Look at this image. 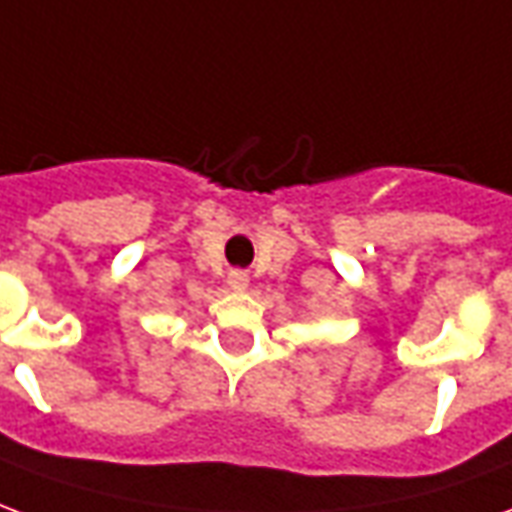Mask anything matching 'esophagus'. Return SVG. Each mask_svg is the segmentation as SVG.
<instances>
[{"label": "esophagus", "instance_id": "esophagus-1", "mask_svg": "<svg viewBox=\"0 0 512 512\" xmlns=\"http://www.w3.org/2000/svg\"><path fill=\"white\" fill-rule=\"evenodd\" d=\"M228 284H231V289H245L248 286V275L242 273V270H234V273L228 275Z\"/></svg>", "mask_w": 512, "mask_h": 512}]
</instances>
